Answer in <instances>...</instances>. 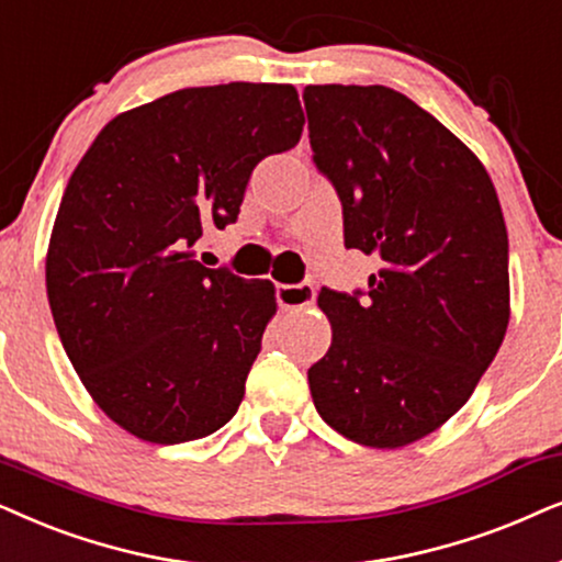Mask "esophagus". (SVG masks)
<instances>
[{"mask_svg":"<svg viewBox=\"0 0 562 562\" xmlns=\"http://www.w3.org/2000/svg\"><path fill=\"white\" fill-rule=\"evenodd\" d=\"M277 303L285 311H303L313 305V297H316V290H313L311 282H297V285H277L274 290Z\"/></svg>","mask_w":562,"mask_h":562,"instance_id":"esophagus-1","label":"esophagus"}]
</instances>
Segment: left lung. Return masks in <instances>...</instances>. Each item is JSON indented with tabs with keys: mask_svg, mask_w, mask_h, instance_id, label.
<instances>
[{
	"mask_svg": "<svg viewBox=\"0 0 562 562\" xmlns=\"http://www.w3.org/2000/svg\"><path fill=\"white\" fill-rule=\"evenodd\" d=\"M313 164L341 200L368 290H321L331 347L308 370L321 418L403 447L465 406L508 326V236L477 156L391 87L303 89Z\"/></svg>",
	"mask_w": 562,
	"mask_h": 562,
	"instance_id": "obj_1",
	"label": "left lung"
}]
</instances>
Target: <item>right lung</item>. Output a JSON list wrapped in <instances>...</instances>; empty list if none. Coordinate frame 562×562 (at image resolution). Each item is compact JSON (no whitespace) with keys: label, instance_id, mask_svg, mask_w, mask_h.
Instances as JSON below:
<instances>
[{"label":"right lung","instance_id":"right-lung-1","mask_svg":"<svg viewBox=\"0 0 562 562\" xmlns=\"http://www.w3.org/2000/svg\"><path fill=\"white\" fill-rule=\"evenodd\" d=\"M295 87H190L112 117L74 169L46 259L56 331L104 414L154 445L228 424L274 288L187 251L303 133Z\"/></svg>","mask_w":562,"mask_h":562}]
</instances>
